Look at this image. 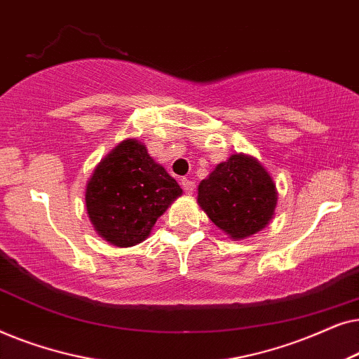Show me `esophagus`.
I'll use <instances>...</instances> for the list:
<instances>
[{"label":"esophagus","instance_id":"obj_1","mask_svg":"<svg viewBox=\"0 0 359 359\" xmlns=\"http://www.w3.org/2000/svg\"><path fill=\"white\" fill-rule=\"evenodd\" d=\"M181 186H183V189H184L186 194H193L194 189H196L194 181H191V180H188V178L181 180Z\"/></svg>","mask_w":359,"mask_h":359}]
</instances>
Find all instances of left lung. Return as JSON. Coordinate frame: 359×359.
Here are the masks:
<instances>
[{
  "label": "left lung",
  "instance_id": "left-lung-1",
  "mask_svg": "<svg viewBox=\"0 0 359 359\" xmlns=\"http://www.w3.org/2000/svg\"><path fill=\"white\" fill-rule=\"evenodd\" d=\"M276 184L263 165L250 155L235 154L219 163L198 188V204L232 240L266 227L276 209Z\"/></svg>",
  "mask_w": 359,
  "mask_h": 359
}]
</instances>
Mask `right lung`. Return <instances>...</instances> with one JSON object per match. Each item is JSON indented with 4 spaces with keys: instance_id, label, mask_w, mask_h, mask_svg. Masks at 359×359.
<instances>
[{
    "instance_id": "1",
    "label": "right lung",
    "mask_w": 359,
    "mask_h": 359,
    "mask_svg": "<svg viewBox=\"0 0 359 359\" xmlns=\"http://www.w3.org/2000/svg\"><path fill=\"white\" fill-rule=\"evenodd\" d=\"M181 193L147 147L127 139L93 171L85 203L97 235L116 247H132L149 237L156 219Z\"/></svg>"
}]
</instances>
